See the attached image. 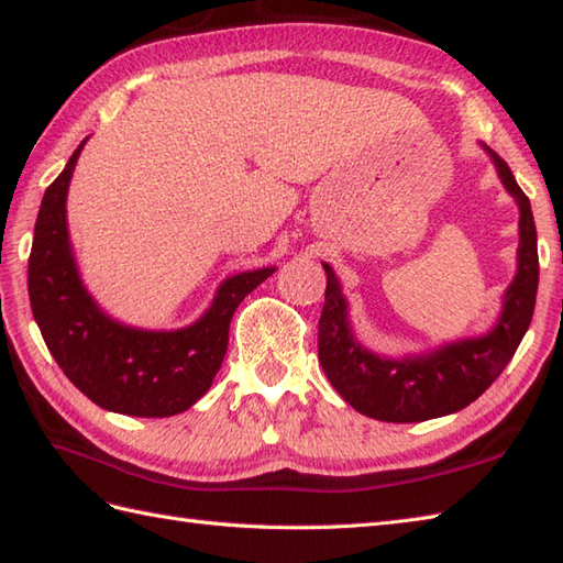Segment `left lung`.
I'll return each instance as SVG.
<instances>
[{"instance_id":"obj_1","label":"left lung","mask_w":563,"mask_h":563,"mask_svg":"<svg viewBox=\"0 0 563 563\" xmlns=\"http://www.w3.org/2000/svg\"><path fill=\"white\" fill-rule=\"evenodd\" d=\"M508 194L520 208L518 273L504 295V309L486 336L462 339L426 355L382 357L357 343L349 321V302L329 263L324 309L319 319V363L329 382L355 411L387 423H418L470 406L494 385L530 329L540 258L530 198L510 166L486 147Z\"/></svg>"}]
</instances>
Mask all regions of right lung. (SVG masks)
<instances>
[{
  "mask_svg": "<svg viewBox=\"0 0 563 563\" xmlns=\"http://www.w3.org/2000/svg\"><path fill=\"white\" fill-rule=\"evenodd\" d=\"M84 142L47 186L35 220L29 256L35 324L67 379L101 409L142 418L181 413L218 375L236 307L275 268L227 278L208 312L186 329L145 331L111 319L84 288L69 246L65 202Z\"/></svg>",
  "mask_w": 563,
  "mask_h": 563,
  "instance_id": "1",
  "label": "right lung"
}]
</instances>
